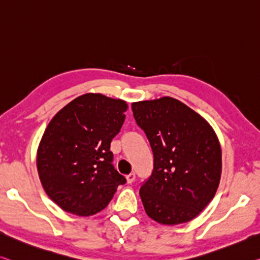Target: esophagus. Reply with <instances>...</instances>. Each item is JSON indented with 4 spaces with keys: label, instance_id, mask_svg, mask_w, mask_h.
I'll return each mask as SVG.
<instances>
[{
    "label": "esophagus",
    "instance_id": "obj_1",
    "mask_svg": "<svg viewBox=\"0 0 260 260\" xmlns=\"http://www.w3.org/2000/svg\"><path fill=\"white\" fill-rule=\"evenodd\" d=\"M135 179H136L135 173H130V174L126 175V181H127V183H133V182L135 181Z\"/></svg>",
    "mask_w": 260,
    "mask_h": 260
}]
</instances>
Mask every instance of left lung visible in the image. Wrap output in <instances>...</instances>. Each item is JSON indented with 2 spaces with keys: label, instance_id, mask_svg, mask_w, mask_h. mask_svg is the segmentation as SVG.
Listing matches in <instances>:
<instances>
[{
  "label": "left lung",
  "instance_id": "obj_1",
  "mask_svg": "<svg viewBox=\"0 0 260 260\" xmlns=\"http://www.w3.org/2000/svg\"><path fill=\"white\" fill-rule=\"evenodd\" d=\"M131 107L154 158L152 174L139 190L147 216L167 225L189 222L219 185L222 151L216 134L205 118L173 98Z\"/></svg>",
  "mask_w": 260,
  "mask_h": 260
}]
</instances>
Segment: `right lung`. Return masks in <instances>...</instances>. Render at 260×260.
I'll return each mask as SVG.
<instances>
[{
    "mask_svg": "<svg viewBox=\"0 0 260 260\" xmlns=\"http://www.w3.org/2000/svg\"><path fill=\"white\" fill-rule=\"evenodd\" d=\"M125 101L88 93L51 119L37 151L44 190L67 213L90 216L106 208L125 178L115 170L110 143L125 119Z\"/></svg>",
    "mask_w": 260,
    "mask_h": 260,
    "instance_id": "right-lung-1",
    "label": "right lung"
}]
</instances>
